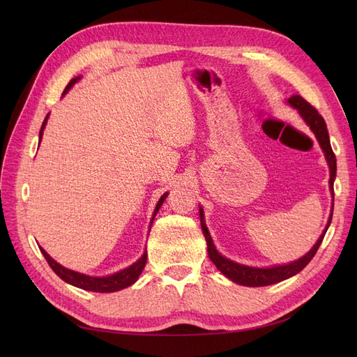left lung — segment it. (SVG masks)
Segmentation results:
<instances>
[{"mask_svg": "<svg viewBox=\"0 0 357 357\" xmlns=\"http://www.w3.org/2000/svg\"><path fill=\"white\" fill-rule=\"evenodd\" d=\"M287 104L290 107H294L295 110H298L299 116L302 117L310 129L312 131V134L316 135L317 142L325 153L326 162L329 165V189H331V195L333 197V180L337 177V159H335V155L332 152L331 147V142H329V134H328V128L323 117L319 114V112L314 109V107L310 105L302 96L299 95H291L290 98L287 100ZM332 214H333V205L332 210L329 214V219L326 223V228L323 229L321 235L319 236L317 243L312 245L311 250L305 255L299 257L298 261H294L290 264H284V265H274V266H265V268H257V266H248V265H243L235 261H231V259L222 256L218 248H215L211 235L208 232L207 225H205V215H204V210L202 207H199V219H201V228L205 236V241H207V250H208V256L211 259V262L215 265V268L219 271L228 277L229 280H232L234 283L241 284V286H248V287H259V286H269V284H275L283 282L286 278H290L296 275L298 273H301L304 269L308 262L311 261L314 255L317 253L319 247L325 238V234L329 228V225L332 222Z\"/></svg>", "mask_w": 357, "mask_h": 357, "instance_id": "obj_1", "label": "left lung"}]
</instances>
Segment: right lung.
<instances>
[{"label": "right lung", "mask_w": 357, "mask_h": 357, "mask_svg": "<svg viewBox=\"0 0 357 357\" xmlns=\"http://www.w3.org/2000/svg\"><path fill=\"white\" fill-rule=\"evenodd\" d=\"M80 79L82 77H74L73 80H70V83L67 84V88H66V91H63L62 95H66ZM47 119H49V113H47V116L45 119V122H43V125H41L40 134H38V144H40L41 138H43V131H45V128L47 125ZM167 197H168V192L164 193V195L159 198L156 207H155V211H153V215H152V220H150V228H152V223H153L155 215L158 214L159 208L162 207V204H164ZM40 250H41L43 256L46 257V261L50 265V268L53 269V273H55L59 278H62L63 282L71 284V286L79 287V289H83V290L100 291V294H112V291L122 290L125 287H129L131 284H134L137 280H138L139 274L143 273V269H144L146 262H147V250H144L142 257H138V261L134 262L132 265H129L128 268L121 269V271H117V273L110 274V275H105V277H93V275H86V274L73 271V269H68L66 266H62L61 264H58L55 261V259H52L47 255V252L45 250V248L40 247Z\"/></svg>", "instance_id": "1"}]
</instances>
